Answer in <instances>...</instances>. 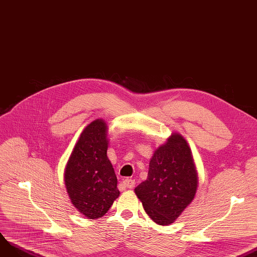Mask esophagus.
Listing matches in <instances>:
<instances>
[{
	"mask_svg": "<svg viewBox=\"0 0 257 257\" xmlns=\"http://www.w3.org/2000/svg\"><path fill=\"white\" fill-rule=\"evenodd\" d=\"M135 180L133 179H125L121 182V185L123 188H134L135 187Z\"/></svg>",
	"mask_w": 257,
	"mask_h": 257,
	"instance_id": "34e87169",
	"label": "esophagus"
}]
</instances>
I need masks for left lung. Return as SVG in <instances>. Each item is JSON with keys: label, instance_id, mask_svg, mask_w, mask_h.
Instances as JSON below:
<instances>
[{"label": "left lung", "instance_id": "left-lung-1", "mask_svg": "<svg viewBox=\"0 0 257 257\" xmlns=\"http://www.w3.org/2000/svg\"><path fill=\"white\" fill-rule=\"evenodd\" d=\"M199 176L185 138L172 133L156 149L148 179L135 188L145 212L161 226L173 224L195 197Z\"/></svg>", "mask_w": 257, "mask_h": 257}]
</instances>
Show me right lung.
<instances>
[{
  "label": "right lung",
  "instance_id": "right-lung-1",
  "mask_svg": "<svg viewBox=\"0 0 257 257\" xmlns=\"http://www.w3.org/2000/svg\"><path fill=\"white\" fill-rule=\"evenodd\" d=\"M107 148L106 122L96 119L83 128L65 167L69 198L90 219L104 215L120 194L113 165L106 156Z\"/></svg>",
  "mask_w": 257,
  "mask_h": 257
}]
</instances>
